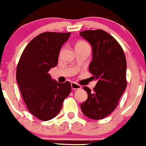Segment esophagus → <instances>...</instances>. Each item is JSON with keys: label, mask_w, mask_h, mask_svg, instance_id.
Returning a JSON list of instances; mask_svg holds the SVG:
<instances>
[{"label": "esophagus", "mask_w": 146, "mask_h": 146, "mask_svg": "<svg viewBox=\"0 0 146 146\" xmlns=\"http://www.w3.org/2000/svg\"><path fill=\"white\" fill-rule=\"evenodd\" d=\"M71 86H72V89H80L81 88H82V86H81L80 85L78 84H76V83H75V82H72Z\"/></svg>", "instance_id": "34e87169"}]
</instances>
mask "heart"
Wrapping results in <instances>:
<instances>
[{
    "mask_svg": "<svg viewBox=\"0 0 146 146\" xmlns=\"http://www.w3.org/2000/svg\"><path fill=\"white\" fill-rule=\"evenodd\" d=\"M76 47H89V48H90L89 44H88V43L85 41L79 42L76 44Z\"/></svg>",
    "mask_w": 146,
    "mask_h": 146,
    "instance_id": "b5f03b06",
    "label": "heart"
}]
</instances>
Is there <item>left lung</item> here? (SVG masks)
I'll return each mask as SVG.
<instances>
[{
	"label": "left lung",
	"mask_w": 146,
	"mask_h": 146,
	"mask_svg": "<svg viewBox=\"0 0 146 146\" xmlns=\"http://www.w3.org/2000/svg\"><path fill=\"white\" fill-rule=\"evenodd\" d=\"M80 35L92 47L89 70L98 80L92 91L84 86L88 98L81 109L89 119L99 120L115 110L126 88V60L120 44L104 30H86Z\"/></svg>",
	"instance_id": "1"
}]
</instances>
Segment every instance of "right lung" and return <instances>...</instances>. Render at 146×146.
<instances>
[{"instance_id": "add662e5", "label": "right lung", "mask_w": 146, "mask_h": 146, "mask_svg": "<svg viewBox=\"0 0 146 146\" xmlns=\"http://www.w3.org/2000/svg\"><path fill=\"white\" fill-rule=\"evenodd\" d=\"M71 33L45 32L27 44L21 56L16 79L29 111L37 119L48 121L55 117L71 92L70 82L52 80L48 72L56 67L62 44Z\"/></svg>"}]
</instances>
